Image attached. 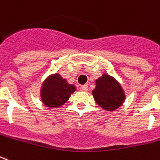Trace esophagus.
Returning <instances> with one entry per match:
<instances>
[{
    "mask_svg": "<svg viewBox=\"0 0 160 160\" xmlns=\"http://www.w3.org/2000/svg\"><path fill=\"white\" fill-rule=\"evenodd\" d=\"M88 85H83V86H81V87H80V90H81V91L87 92L88 91Z\"/></svg>",
    "mask_w": 160,
    "mask_h": 160,
    "instance_id": "obj_1",
    "label": "esophagus"
}]
</instances>
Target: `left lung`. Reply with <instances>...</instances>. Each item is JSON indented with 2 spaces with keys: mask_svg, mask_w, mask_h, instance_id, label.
Masks as SVG:
<instances>
[{
  "mask_svg": "<svg viewBox=\"0 0 160 160\" xmlns=\"http://www.w3.org/2000/svg\"><path fill=\"white\" fill-rule=\"evenodd\" d=\"M92 95L98 105L107 111H113L122 104L125 99L119 84L107 74L96 80V88Z\"/></svg>",
  "mask_w": 160,
  "mask_h": 160,
  "instance_id": "left-lung-1",
  "label": "left lung"
}]
</instances>
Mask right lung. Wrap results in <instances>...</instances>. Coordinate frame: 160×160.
<instances>
[{
	"instance_id": "1",
	"label": "right lung",
	"mask_w": 160,
	"mask_h": 160,
	"mask_svg": "<svg viewBox=\"0 0 160 160\" xmlns=\"http://www.w3.org/2000/svg\"><path fill=\"white\" fill-rule=\"evenodd\" d=\"M75 91L72 85H69L59 74L49 76L41 89V99L48 107H58L63 105Z\"/></svg>"
}]
</instances>
